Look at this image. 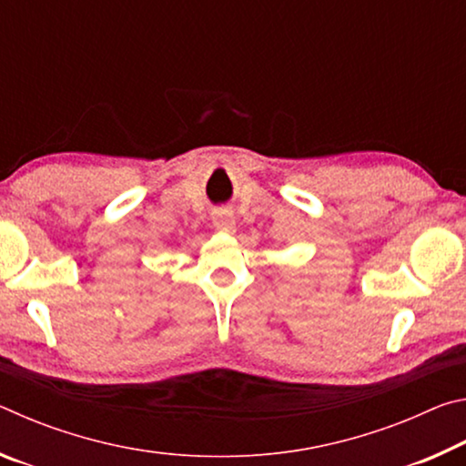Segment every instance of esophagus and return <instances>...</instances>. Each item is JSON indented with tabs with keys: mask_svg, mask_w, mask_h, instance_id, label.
I'll return each instance as SVG.
<instances>
[{
	"mask_svg": "<svg viewBox=\"0 0 466 466\" xmlns=\"http://www.w3.org/2000/svg\"><path fill=\"white\" fill-rule=\"evenodd\" d=\"M214 226L222 232H234L236 222H234V214L230 209H216L214 211Z\"/></svg>",
	"mask_w": 466,
	"mask_h": 466,
	"instance_id": "34e87169",
	"label": "esophagus"
}]
</instances>
